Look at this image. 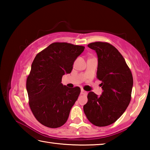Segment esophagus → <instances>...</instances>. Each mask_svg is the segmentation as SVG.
I'll return each mask as SVG.
<instances>
[{"mask_svg":"<svg viewBox=\"0 0 150 150\" xmlns=\"http://www.w3.org/2000/svg\"><path fill=\"white\" fill-rule=\"evenodd\" d=\"M81 95H87V92H86V91H84V90L81 89Z\"/></svg>","mask_w":150,"mask_h":150,"instance_id":"34e87169","label":"esophagus"}]
</instances>
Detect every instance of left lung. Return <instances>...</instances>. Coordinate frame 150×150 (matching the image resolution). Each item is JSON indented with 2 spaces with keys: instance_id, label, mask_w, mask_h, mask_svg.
Wrapping results in <instances>:
<instances>
[{
  "instance_id": "1",
  "label": "left lung",
  "mask_w": 150,
  "mask_h": 150,
  "mask_svg": "<svg viewBox=\"0 0 150 150\" xmlns=\"http://www.w3.org/2000/svg\"><path fill=\"white\" fill-rule=\"evenodd\" d=\"M88 47L95 50L98 57L96 77L102 81L100 96L88 93V102L83 110L88 120L96 126H106L123 115L131 100L133 77L122 55L113 45L94 42Z\"/></svg>"
}]
</instances>
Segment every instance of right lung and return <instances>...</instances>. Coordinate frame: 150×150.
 <instances>
[{"mask_svg": "<svg viewBox=\"0 0 150 150\" xmlns=\"http://www.w3.org/2000/svg\"><path fill=\"white\" fill-rule=\"evenodd\" d=\"M84 49L81 45L53 43L33 61L26 89L33 115L44 126L56 128L67 122L81 89L63 85L62 79L71 72L74 62Z\"/></svg>", "mask_w": 150, "mask_h": 150, "instance_id": "right-lung-1", "label": "right lung"}]
</instances>
